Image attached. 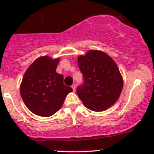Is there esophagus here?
Here are the masks:
<instances>
[{"label":"esophagus","mask_w":154,"mask_h":154,"mask_svg":"<svg viewBox=\"0 0 154 154\" xmlns=\"http://www.w3.org/2000/svg\"><path fill=\"white\" fill-rule=\"evenodd\" d=\"M71 88H73V91H76V85L75 84H73L72 86H71Z\"/></svg>","instance_id":"1"}]
</instances>
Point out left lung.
<instances>
[{"label": "left lung", "instance_id": "left-lung-1", "mask_svg": "<svg viewBox=\"0 0 154 154\" xmlns=\"http://www.w3.org/2000/svg\"><path fill=\"white\" fill-rule=\"evenodd\" d=\"M84 83L77 89L78 97L88 109L102 112L119 98L124 80L116 62L99 50H89L77 57Z\"/></svg>", "mask_w": 154, "mask_h": 154}]
</instances>
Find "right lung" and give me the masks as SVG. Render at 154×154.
Masks as SVG:
<instances>
[{"label":"right lung","mask_w":154,"mask_h":154,"mask_svg":"<svg viewBox=\"0 0 154 154\" xmlns=\"http://www.w3.org/2000/svg\"><path fill=\"white\" fill-rule=\"evenodd\" d=\"M60 60V57H39L24 73L20 93L26 106L36 116L50 117L55 114L73 91L64 85L63 76L56 71Z\"/></svg>","instance_id":"obj_1"}]
</instances>
